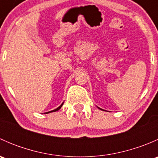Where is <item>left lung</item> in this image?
Returning a JSON list of instances; mask_svg holds the SVG:
<instances>
[{
    "instance_id": "1",
    "label": "left lung",
    "mask_w": 158,
    "mask_h": 158,
    "mask_svg": "<svg viewBox=\"0 0 158 158\" xmlns=\"http://www.w3.org/2000/svg\"><path fill=\"white\" fill-rule=\"evenodd\" d=\"M98 109H100V110H103V109H100V108H99V107H98Z\"/></svg>"
}]
</instances>
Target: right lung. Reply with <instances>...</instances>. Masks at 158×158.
<instances>
[{
	"mask_svg": "<svg viewBox=\"0 0 158 158\" xmlns=\"http://www.w3.org/2000/svg\"><path fill=\"white\" fill-rule=\"evenodd\" d=\"M63 103H64V102H63V103H62V104L60 105V106H59L58 108H56V109H54V110H52V111H48V112H45V113H44V114H49V113H51V112H54V111H58V110H60V109H61V107H62V106H63Z\"/></svg>",
	"mask_w": 158,
	"mask_h": 158,
	"instance_id": "1",
	"label": "right lung"
}]
</instances>
